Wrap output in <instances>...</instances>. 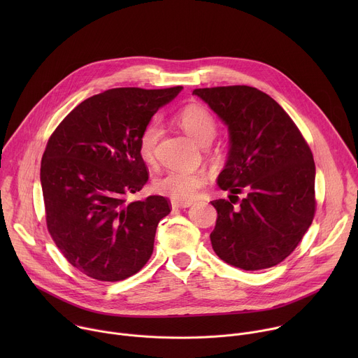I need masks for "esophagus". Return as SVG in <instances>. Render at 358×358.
Returning a JSON list of instances; mask_svg holds the SVG:
<instances>
[{
  "label": "esophagus",
  "mask_w": 358,
  "mask_h": 358,
  "mask_svg": "<svg viewBox=\"0 0 358 358\" xmlns=\"http://www.w3.org/2000/svg\"><path fill=\"white\" fill-rule=\"evenodd\" d=\"M192 202H181V201H171V207L174 210H178V208H188L191 207Z\"/></svg>",
  "instance_id": "1"
}]
</instances>
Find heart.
Returning a JSON list of instances; mask_svg holds the SVG:
<instances>
[{
  "instance_id": "obj_1",
  "label": "heart",
  "mask_w": 358,
  "mask_h": 358,
  "mask_svg": "<svg viewBox=\"0 0 358 358\" xmlns=\"http://www.w3.org/2000/svg\"><path fill=\"white\" fill-rule=\"evenodd\" d=\"M177 120L180 126L199 144H208L217 134L218 123L214 115L201 105H189L184 108L178 115ZM163 136L162 123L155 119L148 122L138 138V151L141 159L147 164L156 163L157 147ZM222 150L215 147L213 155L220 156ZM208 177L206 171L194 170H173L156 181V191L162 195L170 196L174 201L191 202L196 198L198 192L207 185Z\"/></svg>"
}]
</instances>
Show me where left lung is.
<instances>
[{"label": "left lung", "mask_w": 358, "mask_h": 358, "mask_svg": "<svg viewBox=\"0 0 358 358\" xmlns=\"http://www.w3.org/2000/svg\"><path fill=\"white\" fill-rule=\"evenodd\" d=\"M227 123L231 148L218 177L229 199L218 213L211 243L218 257L243 271L276 266L296 249L316 213L312 150L269 94L245 85L194 89ZM245 193L241 200L237 195Z\"/></svg>", "instance_id": "8db88e82"}]
</instances>
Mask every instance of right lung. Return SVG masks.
Wrapping results in <instances>:
<instances>
[{
	"label": "right lung",
	"instance_id": "obj_1",
	"mask_svg": "<svg viewBox=\"0 0 358 358\" xmlns=\"http://www.w3.org/2000/svg\"><path fill=\"white\" fill-rule=\"evenodd\" d=\"M181 89L105 90L78 105L46 143L41 184L48 232L66 261L92 279L123 280L151 257L171 203L162 195L127 198L148 180L140 134Z\"/></svg>",
	"mask_w": 358,
	"mask_h": 358
}]
</instances>
